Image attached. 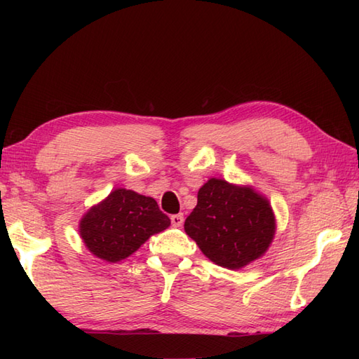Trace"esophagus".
I'll use <instances>...</instances> for the list:
<instances>
[{
	"label": "esophagus",
	"mask_w": 359,
	"mask_h": 359,
	"mask_svg": "<svg viewBox=\"0 0 359 359\" xmlns=\"http://www.w3.org/2000/svg\"><path fill=\"white\" fill-rule=\"evenodd\" d=\"M171 224L172 226H182V224H184V215H172L171 216Z\"/></svg>",
	"instance_id": "obj_1"
}]
</instances>
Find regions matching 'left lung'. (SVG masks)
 I'll use <instances>...</instances> for the list:
<instances>
[{
	"label": "left lung",
	"instance_id": "8db88e82",
	"mask_svg": "<svg viewBox=\"0 0 359 359\" xmlns=\"http://www.w3.org/2000/svg\"><path fill=\"white\" fill-rule=\"evenodd\" d=\"M274 215L270 203L247 187L210 179L197 194V205L185 220V231L210 261L230 270L262 256L273 241Z\"/></svg>",
	"mask_w": 359,
	"mask_h": 359
}]
</instances>
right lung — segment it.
I'll return each instance as SVG.
<instances>
[{
  "label": "right lung",
  "instance_id": "right-lung-1",
  "mask_svg": "<svg viewBox=\"0 0 359 359\" xmlns=\"http://www.w3.org/2000/svg\"><path fill=\"white\" fill-rule=\"evenodd\" d=\"M170 224V217L152 197L118 188L86 212L80 222V236L90 253L103 261L118 262Z\"/></svg>",
  "mask_w": 359,
  "mask_h": 359
}]
</instances>
